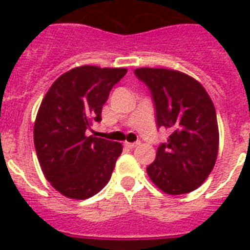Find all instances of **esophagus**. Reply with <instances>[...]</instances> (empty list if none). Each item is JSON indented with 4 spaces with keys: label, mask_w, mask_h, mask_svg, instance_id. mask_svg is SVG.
Listing matches in <instances>:
<instances>
[{
    "label": "esophagus",
    "mask_w": 250,
    "mask_h": 250,
    "mask_svg": "<svg viewBox=\"0 0 250 250\" xmlns=\"http://www.w3.org/2000/svg\"><path fill=\"white\" fill-rule=\"evenodd\" d=\"M125 145L127 146V148L133 149V148H136L137 145H139V143H125Z\"/></svg>",
    "instance_id": "esophagus-1"
}]
</instances>
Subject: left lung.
Returning <instances> with one entry per match:
<instances>
[{
    "label": "left lung",
    "instance_id": "8db88e82",
    "mask_svg": "<svg viewBox=\"0 0 250 250\" xmlns=\"http://www.w3.org/2000/svg\"><path fill=\"white\" fill-rule=\"evenodd\" d=\"M156 106L157 125L170 129L146 167L149 178L167 194L197 189L217 161L219 132L215 107L205 88L187 74L167 68H136Z\"/></svg>",
    "mask_w": 250,
    "mask_h": 250
}]
</instances>
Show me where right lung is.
<instances>
[{"instance_id":"obj_1","label":"right lung","mask_w":250,"mask_h":250,"mask_svg":"<svg viewBox=\"0 0 250 250\" xmlns=\"http://www.w3.org/2000/svg\"><path fill=\"white\" fill-rule=\"evenodd\" d=\"M125 68L80 66L49 88L37 111L33 141L45 178L61 194L85 200L111 178L122 144L86 136Z\"/></svg>"}]
</instances>
